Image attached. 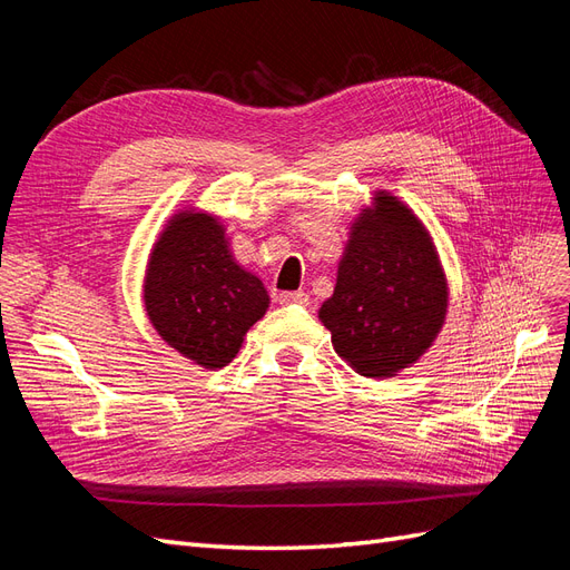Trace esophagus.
Wrapping results in <instances>:
<instances>
[{"label": "esophagus", "instance_id": "obj_1", "mask_svg": "<svg viewBox=\"0 0 570 570\" xmlns=\"http://www.w3.org/2000/svg\"><path fill=\"white\" fill-rule=\"evenodd\" d=\"M281 304H299V306H308V295L306 292H281L278 297Z\"/></svg>", "mask_w": 570, "mask_h": 570}]
</instances>
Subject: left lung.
Segmentation results:
<instances>
[{
  "label": "left lung",
  "mask_w": 570,
  "mask_h": 570,
  "mask_svg": "<svg viewBox=\"0 0 570 570\" xmlns=\"http://www.w3.org/2000/svg\"><path fill=\"white\" fill-rule=\"evenodd\" d=\"M446 278L433 239L409 206L377 193L352 223L333 297L318 318L337 356L366 377L416 364L446 316Z\"/></svg>",
  "instance_id": "1"
}]
</instances>
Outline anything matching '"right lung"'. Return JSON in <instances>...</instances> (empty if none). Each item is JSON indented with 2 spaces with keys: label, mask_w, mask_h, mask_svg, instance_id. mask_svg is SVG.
Segmentation results:
<instances>
[{
  "label": "right lung",
  "mask_w": 570,
  "mask_h": 570,
  "mask_svg": "<svg viewBox=\"0 0 570 570\" xmlns=\"http://www.w3.org/2000/svg\"><path fill=\"white\" fill-rule=\"evenodd\" d=\"M268 302L264 283L237 266L218 218L180 212L168 220L149 254L145 308L170 347L204 368L228 366Z\"/></svg>",
  "instance_id": "right-lung-1"
}]
</instances>
